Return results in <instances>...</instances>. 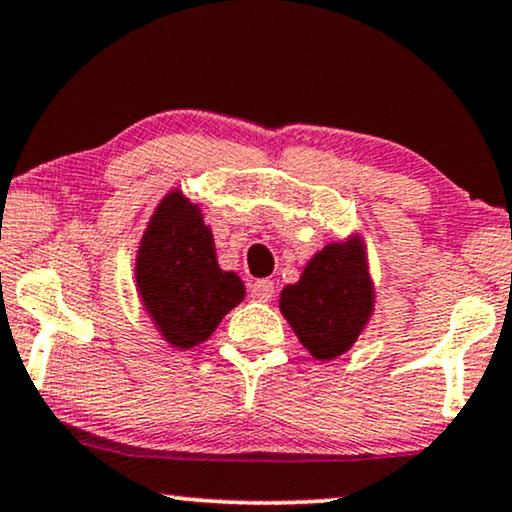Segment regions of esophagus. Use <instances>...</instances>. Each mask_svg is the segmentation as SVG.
<instances>
[{
  "mask_svg": "<svg viewBox=\"0 0 512 512\" xmlns=\"http://www.w3.org/2000/svg\"><path fill=\"white\" fill-rule=\"evenodd\" d=\"M273 292H276V287H273V280H269V278L257 280L253 285V294H255V299H259V301H269Z\"/></svg>",
  "mask_w": 512,
  "mask_h": 512,
  "instance_id": "obj_1",
  "label": "esophagus"
}]
</instances>
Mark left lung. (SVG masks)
Segmentation results:
<instances>
[{"label":"left lung","instance_id":"obj_1","mask_svg":"<svg viewBox=\"0 0 512 512\" xmlns=\"http://www.w3.org/2000/svg\"><path fill=\"white\" fill-rule=\"evenodd\" d=\"M280 312L317 361L349 352L375 312V285L361 236L326 243L312 255L299 282L280 292Z\"/></svg>","mask_w":512,"mask_h":512}]
</instances>
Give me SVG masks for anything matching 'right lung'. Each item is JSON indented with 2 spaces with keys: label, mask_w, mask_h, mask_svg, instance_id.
<instances>
[{
  "label": "right lung",
  "mask_w": 512,
  "mask_h": 512,
  "mask_svg": "<svg viewBox=\"0 0 512 512\" xmlns=\"http://www.w3.org/2000/svg\"><path fill=\"white\" fill-rule=\"evenodd\" d=\"M135 287L151 324L174 349L209 340L220 319L246 296L243 280L223 271L200 204L170 190L151 216L135 255Z\"/></svg>",
  "instance_id": "add662e5"
}]
</instances>
